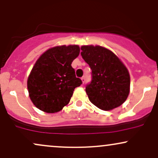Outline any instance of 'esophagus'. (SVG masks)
<instances>
[{"mask_svg":"<svg viewBox=\"0 0 158 158\" xmlns=\"http://www.w3.org/2000/svg\"><path fill=\"white\" fill-rule=\"evenodd\" d=\"M81 81H82L83 83H84V82H85V77H81Z\"/></svg>","mask_w":158,"mask_h":158,"instance_id":"esophagus-1","label":"esophagus"}]
</instances>
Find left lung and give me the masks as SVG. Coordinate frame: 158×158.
Instances as JSON below:
<instances>
[{
    "instance_id": "1",
    "label": "left lung",
    "mask_w": 158,
    "mask_h": 158,
    "mask_svg": "<svg viewBox=\"0 0 158 158\" xmlns=\"http://www.w3.org/2000/svg\"><path fill=\"white\" fill-rule=\"evenodd\" d=\"M81 56L89 65L92 80L86 87L91 103L104 111L122 105L130 91V75L111 50L101 46H82Z\"/></svg>"
}]
</instances>
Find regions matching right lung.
<instances>
[{"mask_svg":"<svg viewBox=\"0 0 158 158\" xmlns=\"http://www.w3.org/2000/svg\"><path fill=\"white\" fill-rule=\"evenodd\" d=\"M79 53L78 45H63L39 57L27 80L29 96L37 108L55 113L69 103L75 89L82 83L71 66Z\"/></svg>","mask_w":158,"mask_h":158,"instance_id":"1","label":"right lung"}]
</instances>
